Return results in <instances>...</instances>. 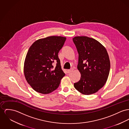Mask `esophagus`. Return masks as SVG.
I'll use <instances>...</instances> for the list:
<instances>
[{
	"label": "esophagus",
	"mask_w": 129,
	"mask_h": 129,
	"mask_svg": "<svg viewBox=\"0 0 129 129\" xmlns=\"http://www.w3.org/2000/svg\"><path fill=\"white\" fill-rule=\"evenodd\" d=\"M73 71V69H68V70H67V72H68V73H71Z\"/></svg>",
	"instance_id": "obj_1"
}]
</instances>
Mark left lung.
Listing matches in <instances>:
<instances>
[{
  "label": "left lung",
  "mask_w": 129,
  "mask_h": 129,
  "mask_svg": "<svg viewBox=\"0 0 129 129\" xmlns=\"http://www.w3.org/2000/svg\"><path fill=\"white\" fill-rule=\"evenodd\" d=\"M73 41L79 54L77 69L81 75L74 86L83 94L95 93L108 78L111 67L108 53L103 45L93 38L77 36Z\"/></svg>",
  "instance_id": "left-lung-1"
}]
</instances>
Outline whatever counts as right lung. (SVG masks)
I'll use <instances>...</instances> for the list:
<instances>
[{"mask_svg": "<svg viewBox=\"0 0 129 129\" xmlns=\"http://www.w3.org/2000/svg\"><path fill=\"white\" fill-rule=\"evenodd\" d=\"M66 38L50 36L40 39L30 47L24 63L23 72L27 83L36 91L50 93L60 85L65 74L60 66L58 53ZM57 61L56 67L52 65Z\"/></svg>", "mask_w": 129, "mask_h": 129, "instance_id": "add662e5", "label": "right lung"}]
</instances>
